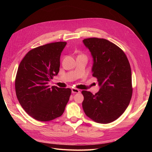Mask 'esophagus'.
<instances>
[{
    "mask_svg": "<svg viewBox=\"0 0 152 152\" xmlns=\"http://www.w3.org/2000/svg\"><path fill=\"white\" fill-rule=\"evenodd\" d=\"M72 93H79L80 91L78 89H76V88H72Z\"/></svg>",
    "mask_w": 152,
    "mask_h": 152,
    "instance_id": "esophagus-1",
    "label": "esophagus"
}]
</instances>
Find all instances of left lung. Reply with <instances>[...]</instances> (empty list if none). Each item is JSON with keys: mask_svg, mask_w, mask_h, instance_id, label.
Segmentation results:
<instances>
[{"mask_svg": "<svg viewBox=\"0 0 152 152\" xmlns=\"http://www.w3.org/2000/svg\"><path fill=\"white\" fill-rule=\"evenodd\" d=\"M93 58V76L100 89L93 94L82 91V108L86 115L96 122L110 123L127 108L132 94L131 69L123 50L104 39L83 40Z\"/></svg>", "mask_w": 152, "mask_h": 152, "instance_id": "left-lung-1", "label": "left lung"}]
</instances>
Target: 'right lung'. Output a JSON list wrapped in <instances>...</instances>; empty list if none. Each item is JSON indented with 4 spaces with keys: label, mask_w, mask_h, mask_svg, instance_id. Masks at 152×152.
Returning a JSON list of instances; mask_svg holds the SVG:
<instances>
[{
    "label": "right lung",
    "mask_w": 152,
    "mask_h": 152,
    "mask_svg": "<svg viewBox=\"0 0 152 152\" xmlns=\"http://www.w3.org/2000/svg\"><path fill=\"white\" fill-rule=\"evenodd\" d=\"M66 42H56L32 49L22 59L16 73L15 90L18 102L30 116L46 122L62 115L72 90L48 82L57 75L60 56Z\"/></svg>",
    "instance_id": "1"
}]
</instances>
